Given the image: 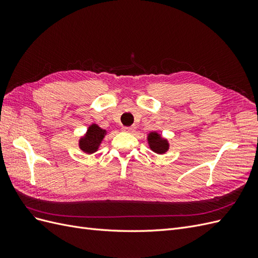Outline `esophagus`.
<instances>
[{
  "instance_id": "esophagus-1",
  "label": "esophagus",
  "mask_w": 258,
  "mask_h": 258,
  "mask_svg": "<svg viewBox=\"0 0 258 258\" xmlns=\"http://www.w3.org/2000/svg\"><path fill=\"white\" fill-rule=\"evenodd\" d=\"M122 131L124 132H129V134H134L136 131V127L135 126H130V127H123Z\"/></svg>"
}]
</instances>
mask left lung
Segmentation results:
<instances>
[{
	"label": "left lung",
	"instance_id": "8db88e82",
	"mask_svg": "<svg viewBox=\"0 0 258 258\" xmlns=\"http://www.w3.org/2000/svg\"><path fill=\"white\" fill-rule=\"evenodd\" d=\"M147 144L154 153L159 155L166 154L170 148L168 140L163 138L157 131H152L147 135Z\"/></svg>",
	"mask_w": 258,
	"mask_h": 258
}]
</instances>
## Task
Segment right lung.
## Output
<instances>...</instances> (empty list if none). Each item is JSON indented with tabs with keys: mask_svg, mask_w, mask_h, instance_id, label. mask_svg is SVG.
Instances as JSON below:
<instances>
[{
	"mask_svg": "<svg viewBox=\"0 0 258 258\" xmlns=\"http://www.w3.org/2000/svg\"><path fill=\"white\" fill-rule=\"evenodd\" d=\"M106 135L107 131L105 129L101 128L97 123H91L87 131L85 132V135L79 140L80 150L89 155L96 153L102 144Z\"/></svg>",
	"mask_w": 258,
	"mask_h": 258,
	"instance_id": "obj_1",
	"label": "right lung"
}]
</instances>
